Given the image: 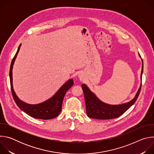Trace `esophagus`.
Returning <instances> with one entry per match:
<instances>
[{
    "instance_id": "esophagus-1",
    "label": "esophagus",
    "mask_w": 154,
    "mask_h": 154,
    "mask_svg": "<svg viewBox=\"0 0 154 154\" xmlns=\"http://www.w3.org/2000/svg\"><path fill=\"white\" fill-rule=\"evenodd\" d=\"M79 79L80 80H83V79H84V75H83V74L82 73V72H80V73H79Z\"/></svg>"
}]
</instances>
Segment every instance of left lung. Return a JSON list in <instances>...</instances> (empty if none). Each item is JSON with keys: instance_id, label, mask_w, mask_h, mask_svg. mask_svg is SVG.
I'll list each match as a JSON object with an SVG mask.
<instances>
[{"instance_id": "left-lung-1", "label": "left lung", "mask_w": 154, "mask_h": 154, "mask_svg": "<svg viewBox=\"0 0 154 154\" xmlns=\"http://www.w3.org/2000/svg\"><path fill=\"white\" fill-rule=\"evenodd\" d=\"M139 57L141 58L140 54ZM142 61V68L141 73V85L135 97L128 102L118 105H110L101 101L96 95L93 93L86 84L83 83L82 88L83 91L86 112L89 118L97 119H109L116 118L124 113L127 109L132 106L138 97L141 88L142 75L143 72V61Z\"/></svg>"}]
</instances>
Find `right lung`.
<instances>
[{
  "instance_id": "right-lung-1",
  "label": "right lung",
  "mask_w": 154,
  "mask_h": 154,
  "mask_svg": "<svg viewBox=\"0 0 154 154\" xmlns=\"http://www.w3.org/2000/svg\"><path fill=\"white\" fill-rule=\"evenodd\" d=\"M21 44L19 46L17 51L12 60L10 69V79L11 90L13 94V99L17 105V106L29 116L40 119H51L57 117L61 111V107L63 100L64 95L66 91L74 85L73 79H69L66 82H65L60 88L53 95L51 98L46 101L37 103V104H29L21 100L16 95L13 85V68L14 61L17 55L19 52Z\"/></svg>"
}]
</instances>
